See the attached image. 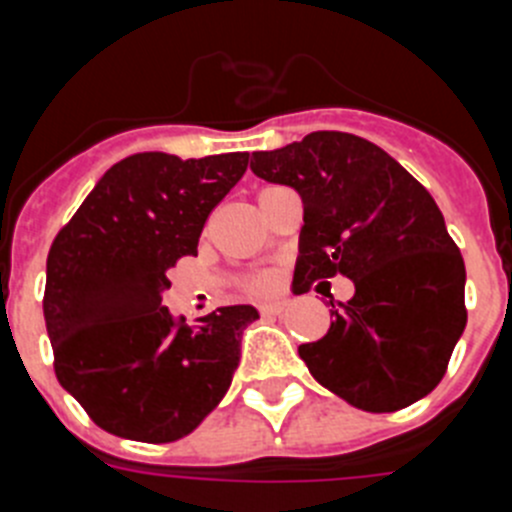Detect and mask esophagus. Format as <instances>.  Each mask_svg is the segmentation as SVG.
<instances>
[{
  "label": "esophagus",
  "mask_w": 512,
  "mask_h": 512,
  "mask_svg": "<svg viewBox=\"0 0 512 512\" xmlns=\"http://www.w3.org/2000/svg\"><path fill=\"white\" fill-rule=\"evenodd\" d=\"M287 310V300H271V302H261L259 312L264 318H271V315H282Z\"/></svg>",
  "instance_id": "34e87169"
}]
</instances>
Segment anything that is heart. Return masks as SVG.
<instances>
[{
  "instance_id": "obj_1",
  "label": "heart",
  "mask_w": 512,
  "mask_h": 512,
  "mask_svg": "<svg viewBox=\"0 0 512 512\" xmlns=\"http://www.w3.org/2000/svg\"><path fill=\"white\" fill-rule=\"evenodd\" d=\"M269 287V282H266V279H259V282H256V289H266Z\"/></svg>"
}]
</instances>
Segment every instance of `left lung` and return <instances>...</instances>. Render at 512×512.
Masks as SVG:
<instances>
[{
    "instance_id": "left-lung-1",
    "label": "left lung",
    "mask_w": 512,
    "mask_h": 512,
    "mask_svg": "<svg viewBox=\"0 0 512 512\" xmlns=\"http://www.w3.org/2000/svg\"><path fill=\"white\" fill-rule=\"evenodd\" d=\"M251 171L302 197L295 292L343 274L328 333L300 356L325 390L366 413H395L436 387L467 325L464 259L428 189L390 153L351 133L318 130Z\"/></svg>"
}]
</instances>
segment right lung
I'll return each mask as SVG.
<instances>
[{
	"mask_svg": "<svg viewBox=\"0 0 512 512\" xmlns=\"http://www.w3.org/2000/svg\"><path fill=\"white\" fill-rule=\"evenodd\" d=\"M246 166L248 153H135L58 230L43 297L53 369L112 436L176 441L228 392L256 307H217L189 328L161 292L171 287L166 271L197 253L207 217Z\"/></svg>",
	"mask_w": 512,
	"mask_h": 512,
	"instance_id": "1",
	"label": "right lung"
}]
</instances>
